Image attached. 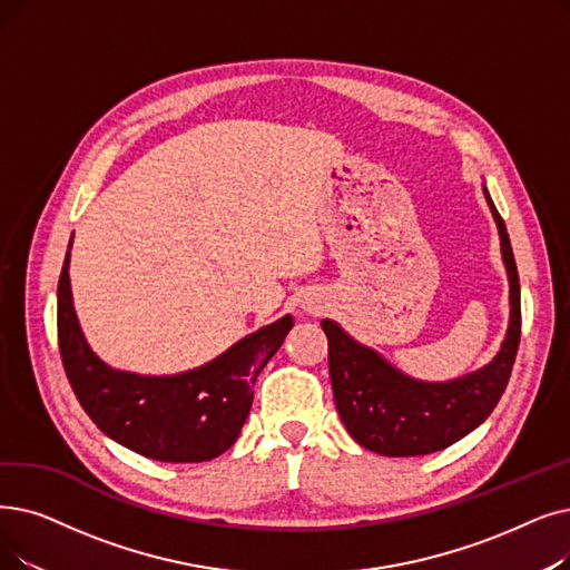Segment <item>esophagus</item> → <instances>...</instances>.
I'll list each match as a JSON object with an SVG mask.
<instances>
[{"mask_svg":"<svg viewBox=\"0 0 570 570\" xmlns=\"http://www.w3.org/2000/svg\"><path fill=\"white\" fill-rule=\"evenodd\" d=\"M301 305H303V309H305L307 314H321V312H324V309L328 307L324 295H318V293H307L305 298L301 301Z\"/></svg>","mask_w":570,"mask_h":570,"instance_id":"1","label":"esophagus"}]
</instances>
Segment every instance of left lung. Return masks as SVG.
<instances>
[{
	"label": "left lung",
	"mask_w": 570,
	"mask_h": 570,
	"mask_svg": "<svg viewBox=\"0 0 570 570\" xmlns=\"http://www.w3.org/2000/svg\"><path fill=\"white\" fill-rule=\"evenodd\" d=\"M482 190L497 220L510 282L508 333L499 354L487 365L450 382H422L391 365L373 346L356 342L335 321H321L328 337V370L337 412L346 431L370 452L422 456L450 448L484 422L508 386L522 335L519 275L503 218L493 207L487 186Z\"/></svg>",
	"instance_id": "1"
}]
</instances>
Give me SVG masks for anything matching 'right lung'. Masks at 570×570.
<instances>
[{
  "label": "right lung",
  "instance_id": "1",
  "mask_svg": "<svg viewBox=\"0 0 570 570\" xmlns=\"http://www.w3.org/2000/svg\"><path fill=\"white\" fill-rule=\"evenodd\" d=\"M291 328L286 314L186 373H128L90 350L73 309L69 252L60 272L58 342L67 380L97 429L154 461L200 463L230 450L249 416L256 377Z\"/></svg>",
  "mask_w": 570,
  "mask_h": 570
}]
</instances>
